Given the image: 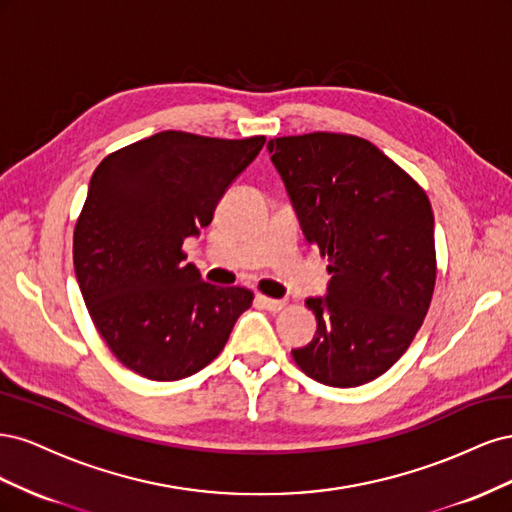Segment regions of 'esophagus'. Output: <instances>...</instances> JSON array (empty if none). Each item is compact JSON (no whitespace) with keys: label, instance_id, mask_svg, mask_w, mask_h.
I'll list each match as a JSON object with an SVG mask.
<instances>
[{"label":"esophagus","instance_id":"esophagus-1","mask_svg":"<svg viewBox=\"0 0 512 512\" xmlns=\"http://www.w3.org/2000/svg\"><path fill=\"white\" fill-rule=\"evenodd\" d=\"M258 301H260V305L267 309V312H271V314H277V312H282V309L286 307V303L284 301H280V299H269V297H258Z\"/></svg>","mask_w":512,"mask_h":512}]
</instances>
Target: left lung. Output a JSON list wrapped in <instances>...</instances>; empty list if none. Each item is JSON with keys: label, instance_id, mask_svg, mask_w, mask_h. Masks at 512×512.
<instances>
[{"label": "left lung", "instance_id": "1", "mask_svg": "<svg viewBox=\"0 0 512 512\" xmlns=\"http://www.w3.org/2000/svg\"><path fill=\"white\" fill-rule=\"evenodd\" d=\"M303 235L329 256L324 297L305 303L316 335L292 356L309 378L348 389L382 376L421 329L436 284L427 194L365 138H271Z\"/></svg>", "mask_w": 512, "mask_h": 512}]
</instances>
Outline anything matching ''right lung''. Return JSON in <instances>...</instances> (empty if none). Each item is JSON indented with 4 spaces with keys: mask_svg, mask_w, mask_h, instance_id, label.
<instances>
[{
    "mask_svg": "<svg viewBox=\"0 0 512 512\" xmlns=\"http://www.w3.org/2000/svg\"><path fill=\"white\" fill-rule=\"evenodd\" d=\"M265 145L160 132L104 158L74 228V271L89 316L134 374L173 382L222 352L252 305L245 288L203 282L183 241L213 211Z\"/></svg>",
    "mask_w": 512,
    "mask_h": 512,
    "instance_id": "1",
    "label": "right lung"
}]
</instances>
